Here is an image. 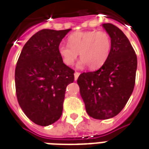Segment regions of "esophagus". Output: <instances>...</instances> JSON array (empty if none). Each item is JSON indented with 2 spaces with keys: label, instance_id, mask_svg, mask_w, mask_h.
I'll return each instance as SVG.
<instances>
[{
  "label": "esophagus",
  "instance_id": "obj_1",
  "mask_svg": "<svg viewBox=\"0 0 149 149\" xmlns=\"http://www.w3.org/2000/svg\"><path fill=\"white\" fill-rule=\"evenodd\" d=\"M80 76V72H76L74 73V77H75V81H77V80L78 77Z\"/></svg>",
  "mask_w": 149,
  "mask_h": 149
}]
</instances>
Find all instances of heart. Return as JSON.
<instances>
[{
    "mask_svg": "<svg viewBox=\"0 0 149 149\" xmlns=\"http://www.w3.org/2000/svg\"><path fill=\"white\" fill-rule=\"evenodd\" d=\"M68 45L61 43L58 47L63 62L72 66L80 53L81 67L88 65L90 69L100 68L109 57L112 47L109 34L104 31L77 32L68 38Z\"/></svg>",
    "mask_w": 149,
    "mask_h": 149,
    "instance_id": "b5f03b06",
    "label": "heart"
}]
</instances>
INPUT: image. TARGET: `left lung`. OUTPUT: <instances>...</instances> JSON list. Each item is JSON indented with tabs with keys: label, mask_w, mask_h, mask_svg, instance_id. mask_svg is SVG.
<instances>
[{
	"label": "left lung",
	"mask_w": 149,
	"mask_h": 149,
	"mask_svg": "<svg viewBox=\"0 0 149 149\" xmlns=\"http://www.w3.org/2000/svg\"><path fill=\"white\" fill-rule=\"evenodd\" d=\"M112 40L107 61L98 70L81 73L77 79L87 113L106 120L120 112L132 93L137 58L129 40L119 28L103 24Z\"/></svg>",
	"instance_id": "1"
}]
</instances>
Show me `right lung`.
<instances>
[{"instance_id":"right-lung-1","label":"right lung","mask_w":149,"mask_h":149,"mask_svg":"<svg viewBox=\"0 0 149 149\" xmlns=\"http://www.w3.org/2000/svg\"><path fill=\"white\" fill-rule=\"evenodd\" d=\"M71 29H42L28 40L15 69L18 103L24 114L40 126L52 125L62 115L66 87L74 70L64 64L58 47Z\"/></svg>"}]
</instances>
